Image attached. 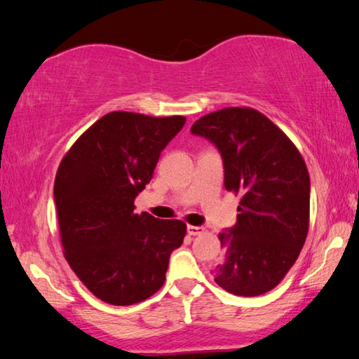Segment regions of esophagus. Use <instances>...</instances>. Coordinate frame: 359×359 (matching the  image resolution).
I'll return each mask as SVG.
<instances>
[{
    "mask_svg": "<svg viewBox=\"0 0 359 359\" xmlns=\"http://www.w3.org/2000/svg\"><path fill=\"white\" fill-rule=\"evenodd\" d=\"M187 231H188V234H190V236H199V234L204 233V228L203 226H193V224H188Z\"/></svg>",
    "mask_w": 359,
    "mask_h": 359,
    "instance_id": "34e87169",
    "label": "esophagus"
}]
</instances>
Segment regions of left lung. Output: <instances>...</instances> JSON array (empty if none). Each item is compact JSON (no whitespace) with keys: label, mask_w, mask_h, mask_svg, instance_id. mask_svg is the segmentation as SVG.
<instances>
[{"label":"left lung","mask_w":359,"mask_h":359,"mask_svg":"<svg viewBox=\"0 0 359 359\" xmlns=\"http://www.w3.org/2000/svg\"><path fill=\"white\" fill-rule=\"evenodd\" d=\"M191 133L217 145L224 188L241 194L238 223L218 234L217 285L238 296L276 288L296 263L309 233L311 177L299 150L252 107H224L194 121Z\"/></svg>","instance_id":"1"}]
</instances>
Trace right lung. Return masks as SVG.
Here are the masks:
<instances>
[{
  "mask_svg": "<svg viewBox=\"0 0 359 359\" xmlns=\"http://www.w3.org/2000/svg\"><path fill=\"white\" fill-rule=\"evenodd\" d=\"M185 120L109 112L58 166L53 199L65 258L79 280L112 306L155 294L166 280L169 257L184 242V222L136 214L135 199Z\"/></svg>",
  "mask_w": 359,
  "mask_h": 359,
  "instance_id": "1",
  "label": "right lung"
}]
</instances>
